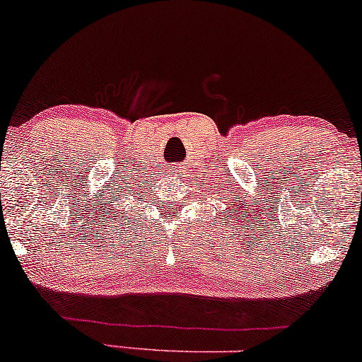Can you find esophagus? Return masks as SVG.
<instances>
[{
    "mask_svg": "<svg viewBox=\"0 0 362 362\" xmlns=\"http://www.w3.org/2000/svg\"><path fill=\"white\" fill-rule=\"evenodd\" d=\"M168 173H170V178H173V180H180L182 167L180 165H172V167L168 168Z\"/></svg>",
    "mask_w": 362,
    "mask_h": 362,
    "instance_id": "obj_1",
    "label": "esophagus"
}]
</instances>
